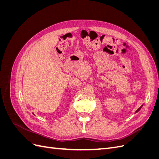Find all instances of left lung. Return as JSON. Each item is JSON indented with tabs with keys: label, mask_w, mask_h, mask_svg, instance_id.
Segmentation results:
<instances>
[{
	"label": "left lung",
	"mask_w": 159,
	"mask_h": 159,
	"mask_svg": "<svg viewBox=\"0 0 159 159\" xmlns=\"http://www.w3.org/2000/svg\"><path fill=\"white\" fill-rule=\"evenodd\" d=\"M142 107H143V105H142V106H141L140 107H139V109H138L136 111H135V113H137L138 111H140V109L142 108Z\"/></svg>",
	"instance_id": "1"
}]
</instances>
